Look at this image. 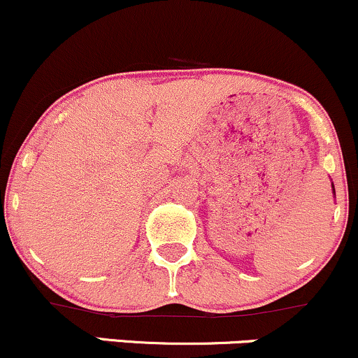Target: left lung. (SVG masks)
I'll list each match as a JSON object with an SVG mask.
<instances>
[{"label": "left lung", "mask_w": 358, "mask_h": 358, "mask_svg": "<svg viewBox=\"0 0 358 358\" xmlns=\"http://www.w3.org/2000/svg\"><path fill=\"white\" fill-rule=\"evenodd\" d=\"M331 187H333V194H335V186H333V182H331Z\"/></svg>", "instance_id": "obj_1"}]
</instances>
